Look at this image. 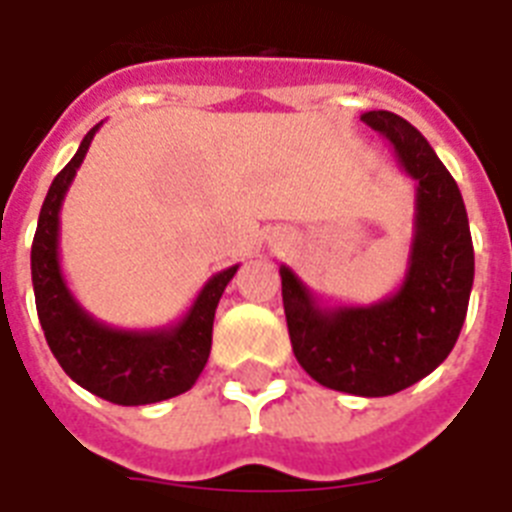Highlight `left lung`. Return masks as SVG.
<instances>
[{"mask_svg":"<svg viewBox=\"0 0 512 512\" xmlns=\"http://www.w3.org/2000/svg\"><path fill=\"white\" fill-rule=\"evenodd\" d=\"M362 123L389 139L397 164L417 180L414 238L403 285L367 307H323L282 266V304L293 354L318 384L362 397L395 395L430 376L461 334L474 282V246L461 189L428 139L395 112Z\"/></svg>","mask_w":512,"mask_h":512,"instance_id":"1","label":"left lung"}]
</instances>
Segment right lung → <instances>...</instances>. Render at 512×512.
<instances>
[{
  "label": "right lung",
  "mask_w": 512,
  "mask_h": 512,
  "mask_svg": "<svg viewBox=\"0 0 512 512\" xmlns=\"http://www.w3.org/2000/svg\"><path fill=\"white\" fill-rule=\"evenodd\" d=\"M98 128L101 126L87 131L76 156L54 178L43 200L32 241V288L46 343L62 370L87 392L104 397L109 403L145 406L183 395L200 378L202 367L211 356L213 315L238 266L213 274L189 312L172 326L136 332L95 321L73 299L71 288L62 277L60 211Z\"/></svg>",
  "instance_id": "right-lung-1"
}]
</instances>
